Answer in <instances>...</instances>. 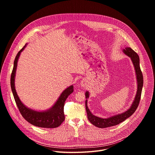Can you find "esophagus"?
Instances as JSON below:
<instances>
[{
	"label": "esophagus",
	"instance_id": "1",
	"mask_svg": "<svg viewBox=\"0 0 155 155\" xmlns=\"http://www.w3.org/2000/svg\"><path fill=\"white\" fill-rule=\"evenodd\" d=\"M80 84H81V86L84 87V86H86V81H85V80H82V81H81Z\"/></svg>",
	"mask_w": 155,
	"mask_h": 155
}]
</instances>
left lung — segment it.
Masks as SVG:
<instances>
[{"instance_id": "left-lung-1", "label": "left lung", "mask_w": 155, "mask_h": 155, "mask_svg": "<svg viewBox=\"0 0 155 155\" xmlns=\"http://www.w3.org/2000/svg\"><path fill=\"white\" fill-rule=\"evenodd\" d=\"M123 52L127 56H128L133 64V65L135 69L136 75V80L137 83V90L136 92V95L135 96L134 100L132 102V105L124 112L121 114H119L118 115H115L114 116L110 117L107 118H100L94 115L90 111V110L88 108L87 105V99L89 98L90 93L87 91L85 93L86 96V101H85V106L86 110L87 112V119L90 122L94 125L95 126L100 128H106L108 127H111L113 126L117 125L121 122L124 121L127 118L130 117L132 114H133L136 110L141 97V93L142 90V87L143 84V75L142 71L140 68V59L138 54L130 47H126L123 50Z\"/></svg>"}]
</instances>
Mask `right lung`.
I'll use <instances>...</instances> for the list:
<instances>
[{
  "label": "right lung",
  "instance_id": "right-lung-1",
  "mask_svg": "<svg viewBox=\"0 0 155 155\" xmlns=\"http://www.w3.org/2000/svg\"><path fill=\"white\" fill-rule=\"evenodd\" d=\"M28 44L23 47L17 54L14 61L13 69L12 71L10 84L12 91L14 96L17 107L23 118L32 124L37 127L44 128H55L59 126L64 121L65 116L64 114V106L65 102L69 96L74 92V85H71L63 91L54 104L49 109L44 111H37L26 107L18 97L15 89V78L17 68L18 61L21 53L23 51Z\"/></svg>",
  "mask_w": 155,
  "mask_h": 155
}]
</instances>
